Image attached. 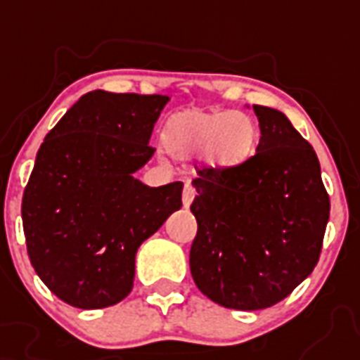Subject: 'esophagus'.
<instances>
[{"instance_id": "1", "label": "esophagus", "mask_w": 360, "mask_h": 360, "mask_svg": "<svg viewBox=\"0 0 360 360\" xmlns=\"http://www.w3.org/2000/svg\"><path fill=\"white\" fill-rule=\"evenodd\" d=\"M194 196H196L194 186H192L191 183H185V186H183V205H185V207H191V203L194 202Z\"/></svg>"}]
</instances>
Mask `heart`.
<instances>
[{"mask_svg": "<svg viewBox=\"0 0 360 360\" xmlns=\"http://www.w3.org/2000/svg\"><path fill=\"white\" fill-rule=\"evenodd\" d=\"M256 134L254 121L240 112L186 110L169 120L164 138L179 157L203 151L207 166L231 169L252 157Z\"/></svg>", "mask_w": 360, "mask_h": 360, "instance_id": "1", "label": "heart"}]
</instances>
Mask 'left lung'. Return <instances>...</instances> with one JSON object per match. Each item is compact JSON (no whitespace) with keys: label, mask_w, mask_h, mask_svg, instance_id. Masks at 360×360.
<instances>
[{"label":"left lung","mask_w":360,"mask_h":360,"mask_svg":"<svg viewBox=\"0 0 360 360\" xmlns=\"http://www.w3.org/2000/svg\"><path fill=\"white\" fill-rule=\"evenodd\" d=\"M262 138L237 168L198 169L191 273L220 307L262 310L318 265L330 202L312 146L282 112L254 104Z\"/></svg>","instance_id":"1"}]
</instances>
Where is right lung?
<instances>
[{"mask_svg": "<svg viewBox=\"0 0 360 360\" xmlns=\"http://www.w3.org/2000/svg\"><path fill=\"white\" fill-rule=\"evenodd\" d=\"M166 95L86 93L42 141L22 198L31 265L70 307L129 295L136 252L181 209L183 183L143 185L153 127Z\"/></svg>", "mask_w": 360, "mask_h": 360, "instance_id": "right-lung-1", "label": "right lung"}]
</instances>
